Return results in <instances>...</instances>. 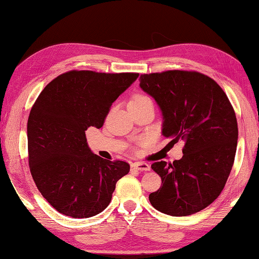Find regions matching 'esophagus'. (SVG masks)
<instances>
[{
	"mask_svg": "<svg viewBox=\"0 0 259 259\" xmlns=\"http://www.w3.org/2000/svg\"><path fill=\"white\" fill-rule=\"evenodd\" d=\"M131 168L140 170V171H150L151 165L145 163V162H135V163L131 164Z\"/></svg>",
	"mask_w": 259,
	"mask_h": 259,
	"instance_id": "esophagus-1",
	"label": "esophagus"
}]
</instances>
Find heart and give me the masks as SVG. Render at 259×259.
Instances as JSON below:
<instances>
[{"mask_svg": "<svg viewBox=\"0 0 259 259\" xmlns=\"http://www.w3.org/2000/svg\"><path fill=\"white\" fill-rule=\"evenodd\" d=\"M147 102H151V99L145 95H136L135 97L130 100L131 104H144Z\"/></svg>", "mask_w": 259, "mask_h": 259, "instance_id": "heart-1", "label": "heart"}]
</instances>
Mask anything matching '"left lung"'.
<instances>
[{
    "mask_svg": "<svg viewBox=\"0 0 259 259\" xmlns=\"http://www.w3.org/2000/svg\"><path fill=\"white\" fill-rule=\"evenodd\" d=\"M140 88L152 96L163 116L162 135L184 143L183 157L154 162L162 181L148 196L170 216H188L207 208L221 194L233 166L238 122L221 87L204 74L165 71L142 74Z\"/></svg>",
    "mask_w": 259,
    "mask_h": 259,
    "instance_id": "obj_1",
    "label": "left lung"
}]
</instances>
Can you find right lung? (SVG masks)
I'll return each instance as SVG.
<instances>
[{
	"label": "right lung",
	"mask_w": 259,
	"mask_h": 259,
	"mask_svg": "<svg viewBox=\"0 0 259 259\" xmlns=\"http://www.w3.org/2000/svg\"><path fill=\"white\" fill-rule=\"evenodd\" d=\"M138 75L69 71L54 78L30 109V174L43 198L65 216L88 218L102 212L116 182L129 172L126 162L94 154L85 131L102 128L112 104Z\"/></svg>",
	"instance_id": "obj_1"
}]
</instances>
